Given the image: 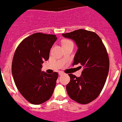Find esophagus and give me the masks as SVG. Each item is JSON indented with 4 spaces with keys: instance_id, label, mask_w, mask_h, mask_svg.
Instances as JSON below:
<instances>
[{
    "instance_id": "esophagus-1",
    "label": "esophagus",
    "mask_w": 122,
    "mask_h": 122,
    "mask_svg": "<svg viewBox=\"0 0 122 122\" xmlns=\"http://www.w3.org/2000/svg\"><path fill=\"white\" fill-rule=\"evenodd\" d=\"M59 75H64V73L63 72H61V71H60V72H59Z\"/></svg>"
}]
</instances>
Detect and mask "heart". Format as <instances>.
Segmentation results:
<instances>
[{"instance_id":"obj_1","label":"heart","mask_w":122,"mask_h":122,"mask_svg":"<svg viewBox=\"0 0 122 122\" xmlns=\"http://www.w3.org/2000/svg\"><path fill=\"white\" fill-rule=\"evenodd\" d=\"M71 42H72L71 41L69 40V39H65V40H64L62 41V45L63 44H69V43H71Z\"/></svg>"}]
</instances>
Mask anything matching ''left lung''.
Returning a JSON list of instances; mask_svg holds the SVG:
<instances>
[{"mask_svg":"<svg viewBox=\"0 0 122 122\" xmlns=\"http://www.w3.org/2000/svg\"><path fill=\"white\" fill-rule=\"evenodd\" d=\"M62 35L71 38L77 45L72 65L83 67L81 75L69 73L70 82L66 90L70 98L80 104H87L98 97L106 83L109 69L107 50L101 38L95 32L77 30Z\"/></svg>","mask_w":122,"mask_h":122,"instance_id":"1","label":"left lung"}]
</instances>
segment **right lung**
<instances>
[{
  "label": "right lung",
  "instance_id": "1",
  "mask_svg": "<svg viewBox=\"0 0 122 122\" xmlns=\"http://www.w3.org/2000/svg\"><path fill=\"white\" fill-rule=\"evenodd\" d=\"M56 35L36 33L19 44L12 62V74L19 92L28 102L40 105L49 100L55 87L58 73L41 72L42 64L49 58Z\"/></svg>",
  "mask_w": 122,
  "mask_h": 122
}]
</instances>
